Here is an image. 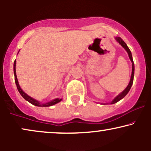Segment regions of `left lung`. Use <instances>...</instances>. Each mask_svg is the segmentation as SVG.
<instances>
[{"label": "left lung", "instance_id": "8db88e82", "mask_svg": "<svg viewBox=\"0 0 151 151\" xmlns=\"http://www.w3.org/2000/svg\"><path fill=\"white\" fill-rule=\"evenodd\" d=\"M115 40L116 41L119 43L120 45H121L122 47H123L124 49L126 50V51L127 52L128 55V57H129V59H130V61L132 62V74H131V77H130V82L129 83H128V85L127 87L126 88V89L124 90L123 92H122L121 93L118 94L117 96H116L114 99L112 100V101L110 102V104H114L116 103V102H118L120 100L123 99V98L125 96L126 94H128V92H129V90H130V88H131V86L132 85V83H133V79H134V62H133V60H132V54H131V52H130V50L128 47L126 45L125 42H124L123 40H122L121 38L120 37H115Z\"/></svg>", "mask_w": 151, "mask_h": 151}]
</instances>
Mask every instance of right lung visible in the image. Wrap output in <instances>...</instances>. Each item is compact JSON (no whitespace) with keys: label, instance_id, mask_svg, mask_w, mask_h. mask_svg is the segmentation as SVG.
<instances>
[{"label":"right lung","instance_id":"add662e5","mask_svg":"<svg viewBox=\"0 0 151 151\" xmlns=\"http://www.w3.org/2000/svg\"><path fill=\"white\" fill-rule=\"evenodd\" d=\"M16 64H17V61L15 60L14 62V74L15 83H16V85H17V89H18V90H19V93L21 94V95L23 96V97L26 100V101H27L28 102H29L30 104H33V105H35L36 106H39V107H48V106H51L55 105V104L59 103V102L61 101L62 99L57 98V99L52 100V101L47 102V103H41L40 101H37V100L35 99L34 98H32V97H31V96H29V95H27L25 92H23V90L21 89V87H20V86H19V81H18V79H17V74H16Z\"/></svg>","mask_w":151,"mask_h":151}]
</instances>
